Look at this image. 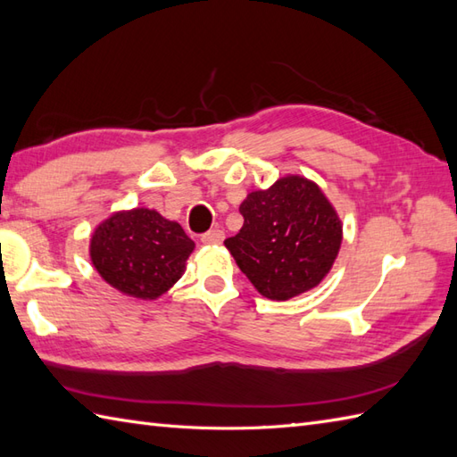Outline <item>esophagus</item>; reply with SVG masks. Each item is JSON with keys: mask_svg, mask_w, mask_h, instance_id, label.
<instances>
[{"mask_svg": "<svg viewBox=\"0 0 457 457\" xmlns=\"http://www.w3.org/2000/svg\"><path fill=\"white\" fill-rule=\"evenodd\" d=\"M222 240H225V232L215 228V230H209L207 235L202 237V242L207 244V246H213V244H220Z\"/></svg>", "mask_w": 457, "mask_h": 457, "instance_id": "1", "label": "esophagus"}]
</instances>
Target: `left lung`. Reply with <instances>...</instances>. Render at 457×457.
<instances>
[{
    "mask_svg": "<svg viewBox=\"0 0 457 457\" xmlns=\"http://www.w3.org/2000/svg\"><path fill=\"white\" fill-rule=\"evenodd\" d=\"M244 225L225 246L262 296L288 300L318 287L331 271L343 225L321 187L287 174L240 205Z\"/></svg>",
    "mask_w": 457,
    "mask_h": 457,
    "instance_id": "8db88e82",
    "label": "left lung"
}]
</instances>
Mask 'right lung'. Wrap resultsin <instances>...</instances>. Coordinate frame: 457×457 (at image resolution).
<instances>
[{"label":"right lung","mask_w":457,"mask_h":457,"mask_svg":"<svg viewBox=\"0 0 457 457\" xmlns=\"http://www.w3.org/2000/svg\"><path fill=\"white\" fill-rule=\"evenodd\" d=\"M195 244L159 211H114L93 230L88 255L103 279L121 295L157 300L186 271Z\"/></svg>","instance_id":"add662e5"}]
</instances>
